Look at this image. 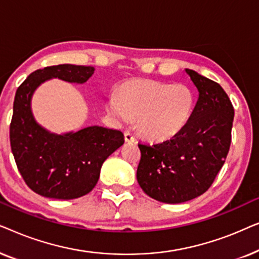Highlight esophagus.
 <instances>
[{
    "instance_id": "34e87169",
    "label": "esophagus",
    "mask_w": 259,
    "mask_h": 259,
    "mask_svg": "<svg viewBox=\"0 0 259 259\" xmlns=\"http://www.w3.org/2000/svg\"><path fill=\"white\" fill-rule=\"evenodd\" d=\"M125 140L127 143H134L136 141V137H134L133 133L128 132V131H126L125 132Z\"/></svg>"
}]
</instances>
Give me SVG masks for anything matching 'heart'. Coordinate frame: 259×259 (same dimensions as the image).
<instances>
[{"label": "heart", "instance_id": "heart-1", "mask_svg": "<svg viewBox=\"0 0 259 259\" xmlns=\"http://www.w3.org/2000/svg\"><path fill=\"white\" fill-rule=\"evenodd\" d=\"M194 98L184 84L138 82L112 93L107 111L121 122L138 118V128L145 137L167 139L180 132L193 111Z\"/></svg>", "mask_w": 259, "mask_h": 259}]
</instances>
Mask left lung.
<instances>
[{
    "label": "left lung",
    "instance_id": "8db88e82",
    "mask_svg": "<svg viewBox=\"0 0 259 259\" xmlns=\"http://www.w3.org/2000/svg\"><path fill=\"white\" fill-rule=\"evenodd\" d=\"M186 73L199 92L189 121L171 139L139 143L138 183L145 193L167 204L197 198L210 189L231 145L235 109L222 86L192 69Z\"/></svg>",
    "mask_w": 259,
    "mask_h": 259
}]
</instances>
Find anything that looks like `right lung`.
<instances>
[{"label": "right lung", "mask_w": 259, "mask_h": 259, "mask_svg": "<svg viewBox=\"0 0 259 259\" xmlns=\"http://www.w3.org/2000/svg\"><path fill=\"white\" fill-rule=\"evenodd\" d=\"M94 67L58 65L30 74L17 88L10 122V147L24 183L35 193L54 199H74L97 185L101 166L123 145L116 130L91 126L62 136L48 132L35 121L30 109L34 91L52 77L83 83Z\"/></svg>", "instance_id": "add662e5"}]
</instances>
